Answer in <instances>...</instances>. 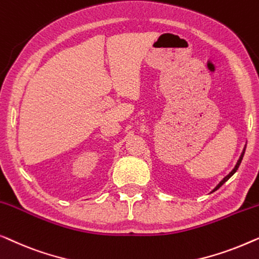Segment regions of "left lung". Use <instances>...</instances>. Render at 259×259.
<instances>
[{"instance_id":"8db88e82","label":"left lung","mask_w":259,"mask_h":259,"mask_svg":"<svg viewBox=\"0 0 259 259\" xmlns=\"http://www.w3.org/2000/svg\"><path fill=\"white\" fill-rule=\"evenodd\" d=\"M245 148H246V144H245V145H244V149H243L242 154H240V156H239V158H238V161H237V163H236V165H235V167H234V169H232V170L230 171V172H229V174L227 175V176H225V177L223 178V180H222V181L220 182V183H218V184L216 185V187H214V188L212 189V191H211V192H214V191H216V190H218V189H220V188L222 187V185H223V184L225 183V182H227V181L229 180V178H230V177L232 176V175H234V174L236 172V171H237V170H238V167H239V164H240V162H242V159H243L244 152H245Z\"/></svg>"}]
</instances>
